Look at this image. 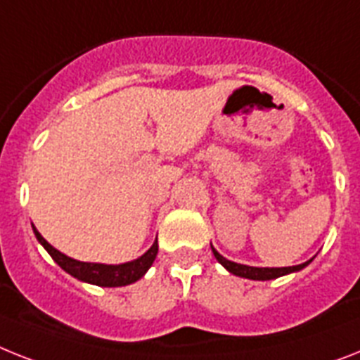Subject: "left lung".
Wrapping results in <instances>:
<instances>
[{
	"mask_svg": "<svg viewBox=\"0 0 360 360\" xmlns=\"http://www.w3.org/2000/svg\"><path fill=\"white\" fill-rule=\"evenodd\" d=\"M213 255L217 257V261L221 263L228 272L231 274L239 276V278H246V280H257V281H266V280H276V278H280V276L290 274V272H298V270L305 269V266L311 263V259L302 263V265L296 266H281V269H269V266H248V265H240V263H233V261L226 259V257H222L219 252L215 250L212 246Z\"/></svg>",
	"mask_w": 360,
	"mask_h": 360,
	"instance_id": "left-lung-1",
	"label": "left lung"
}]
</instances>
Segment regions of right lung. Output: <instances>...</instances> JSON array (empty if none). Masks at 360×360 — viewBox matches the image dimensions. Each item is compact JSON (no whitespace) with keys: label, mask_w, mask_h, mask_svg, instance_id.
<instances>
[{"label":"right lung","mask_w":360,"mask_h":360,"mask_svg":"<svg viewBox=\"0 0 360 360\" xmlns=\"http://www.w3.org/2000/svg\"><path fill=\"white\" fill-rule=\"evenodd\" d=\"M32 231L37 236L38 243H40L49 255H51L55 263L60 266L62 270H66L68 274L86 283L99 285V287H124L134 281H138L139 278H143L145 272L150 269V265L156 259L158 254V239L154 240L153 246L145 252L138 259L129 261V263H121V265H103V263H84V261H77L73 257H68L66 254H62L56 248H53L44 237L40 236V231L32 224Z\"/></svg>","instance_id":"add662e5"}]
</instances>
